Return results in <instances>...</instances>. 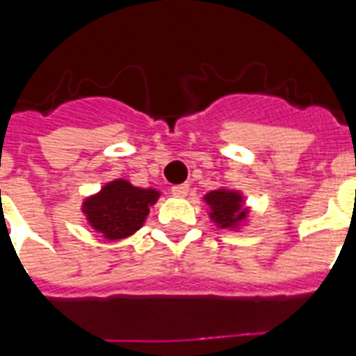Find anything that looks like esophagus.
Instances as JSON below:
<instances>
[{"label":"esophagus","mask_w":356,"mask_h":356,"mask_svg":"<svg viewBox=\"0 0 356 356\" xmlns=\"http://www.w3.org/2000/svg\"><path fill=\"white\" fill-rule=\"evenodd\" d=\"M172 194L175 197H184L188 194V184H175V186H172Z\"/></svg>","instance_id":"esophagus-1"}]
</instances>
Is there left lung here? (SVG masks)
Returning <instances> with one entry per match:
<instances>
[{"label": "left lung", "instance_id": "left-lung-1", "mask_svg": "<svg viewBox=\"0 0 356 356\" xmlns=\"http://www.w3.org/2000/svg\"><path fill=\"white\" fill-rule=\"evenodd\" d=\"M211 212L209 216L220 229H238L248 218V209H243V197L236 190H212L203 197Z\"/></svg>", "mask_w": 356, "mask_h": 356}]
</instances>
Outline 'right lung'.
Listing matches in <instances>:
<instances>
[{"label":"right lung","mask_w":356,"mask_h":356,"mask_svg":"<svg viewBox=\"0 0 356 356\" xmlns=\"http://www.w3.org/2000/svg\"><path fill=\"white\" fill-rule=\"evenodd\" d=\"M159 195L161 192L155 188H138L125 179H116L86 197L81 211L96 233L107 240H122L144 225L149 207L155 205Z\"/></svg>","instance_id":"1"}]
</instances>
